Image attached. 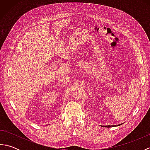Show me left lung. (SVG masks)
Wrapping results in <instances>:
<instances>
[{
  "label": "left lung",
  "instance_id": "obj_1",
  "mask_svg": "<svg viewBox=\"0 0 150 150\" xmlns=\"http://www.w3.org/2000/svg\"><path fill=\"white\" fill-rule=\"evenodd\" d=\"M121 124H119V125H117V126H120ZM104 127H106V128H110V127H113V126H104Z\"/></svg>",
  "mask_w": 150,
  "mask_h": 150
}]
</instances>
